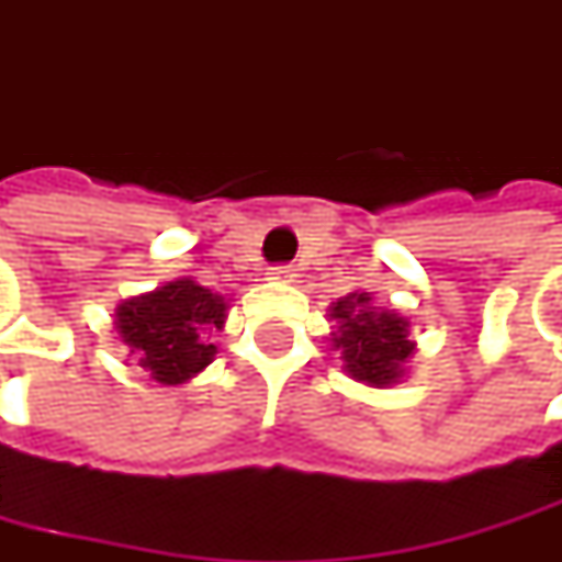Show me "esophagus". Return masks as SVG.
<instances>
[{"label":"esophagus","mask_w":562,"mask_h":562,"mask_svg":"<svg viewBox=\"0 0 562 562\" xmlns=\"http://www.w3.org/2000/svg\"><path fill=\"white\" fill-rule=\"evenodd\" d=\"M295 277V270H292V263H280V267H270V280L277 282H292Z\"/></svg>","instance_id":"esophagus-1"}]
</instances>
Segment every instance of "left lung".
<instances>
[{"label": "left lung", "mask_w": 562, "mask_h": 562, "mask_svg": "<svg viewBox=\"0 0 562 562\" xmlns=\"http://www.w3.org/2000/svg\"><path fill=\"white\" fill-rule=\"evenodd\" d=\"M329 319H336V333L329 336L348 376L376 389L401 382L404 363L416 348L407 317L373 307L370 292H351L329 307Z\"/></svg>", "instance_id": "obj_1"}]
</instances>
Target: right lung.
Returning a JSON list of instances; mask_svg holds the SVG:
<instances>
[{
  "label": "right lung",
  "instance_id": "1",
  "mask_svg": "<svg viewBox=\"0 0 562 562\" xmlns=\"http://www.w3.org/2000/svg\"><path fill=\"white\" fill-rule=\"evenodd\" d=\"M114 317L133 367L161 385H180L202 373L217 355L211 336L223 329L226 301L183 277L158 285L155 292L121 301Z\"/></svg>",
  "mask_w": 562,
  "mask_h": 562
}]
</instances>
